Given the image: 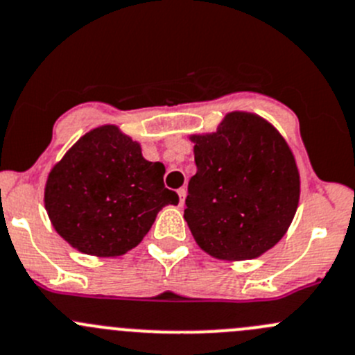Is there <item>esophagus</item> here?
Returning <instances> with one entry per match:
<instances>
[{
    "instance_id": "34e87169",
    "label": "esophagus",
    "mask_w": 355,
    "mask_h": 355,
    "mask_svg": "<svg viewBox=\"0 0 355 355\" xmlns=\"http://www.w3.org/2000/svg\"><path fill=\"white\" fill-rule=\"evenodd\" d=\"M178 198H180V205H184V201H185V196H187V189L185 187H180L178 189Z\"/></svg>"
}]
</instances>
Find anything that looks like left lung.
Listing matches in <instances>:
<instances>
[{
  "label": "left lung",
  "instance_id": "1",
  "mask_svg": "<svg viewBox=\"0 0 355 355\" xmlns=\"http://www.w3.org/2000/svg\"><path fill=\"white\" fill-rule=\"evenodd\" d=\"M198 171L184 218L218 260H251L276 246L300 201V171L284 137L261 116L227 112L211 133L189 137Z\"/></svg>",
  "mask_w": 355,
  "mask_h": 355
}]
</instances>
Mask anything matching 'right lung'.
I'll use <instances>...</instances> for the list:
<instances>
[{
    "instance_id": "add662e5",
    "label": "right lung",
    "mask_w": 355,
    "mask_h": 355,
    "mask_svg": "<svg viewBox=\"0 0 355 355\" xmlns=\"http://www.w3.org/2000/svg\"><path fill=\"white\" fill-rule=\"evenodd\" d=\"M164 164L147 161L140 142L116 125L81 137L50 170L44 208L58 236L94 257H121L140 244L177 192L163 184Z\"/></svg>"
}]
</instances>
